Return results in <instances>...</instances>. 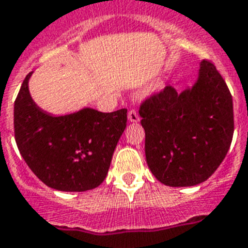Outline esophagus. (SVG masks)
Instances as JSON below:
<instances>
[{
  "label": "esophagus",
  "mask_w": 248,
  "mask_h": 248,
  "mask_svg": "<svg viewBox=\"0 0 248 248\" xmlns=\"http://www.w3.org/2000/svg\"><path fill=\"white\" fill-rule=\"evenodd\" d=\"M128 121H130V122H134V124H136V122H139V121H140L138 110L131 109L130 112H128Z\"/></svg>",
  "instance_id": "1"
}]
</instances>
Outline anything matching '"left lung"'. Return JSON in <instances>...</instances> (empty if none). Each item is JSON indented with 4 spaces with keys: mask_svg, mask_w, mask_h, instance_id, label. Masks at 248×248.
<instances>
[{
    "mask_svg": "<svg viewBox=\"0 0 248 248\" xmlns=\"http://www.w3.org/2000/svg\"><path fill=\"white\" fill-rule=\"evenodd\" d=\"M139 113L146 163L166 186L205 182L218 170L232 142V95L217 67L205 60L192 86L180 93L166 86L146 100Z\"/></svg>",
    "mask_w": 248,
    "mask_h": 248,
    "instance_id": "8db88e82",
    "label": "left lung"
}]
</instances>
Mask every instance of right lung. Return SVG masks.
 I'll use <instances>...</instances> for the list:
<instances>
[{
  "label": "right lung",
  "mask_w": 248,
  "mask_h": 248,
  "mask_svg": "<svg viewBox=\"0 0 248 248\" xmlns=\"http://www.w3.org/2000/svg\"><path fill=\"white\" fill-rule=\"evenodd\" d=\"M30 72L14 106L15 140L28 167L44 185L65 192L93 190L106 180L127 109L102 113L82 108L54 116L29 92Z\"/></svg>",
  "instance_id": "obj_1"
}]
</instances>
